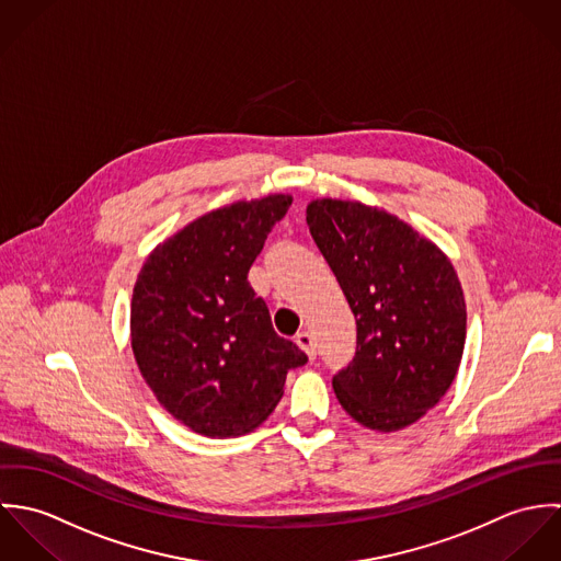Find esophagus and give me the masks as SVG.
Returning a JSON list of instances; mask_svg holds the SVG:
<instances>
[{"label": "esophagus", "mask_w": 561, "mask_h": 561, "mask_svg": "<svg viewBox=\"0 0 561 561\" xmlns=\"http://www.w3.org/2000/svg\"><path fill=\"white\" fill-rule=\"evenodd\" d=\"M296 343L307 352V356H309L311 360L318 356V345H316V339H313V334H311L309 330L298 332V334H296Z\"/></svg>", "instance_id": "1"}]
</instances>
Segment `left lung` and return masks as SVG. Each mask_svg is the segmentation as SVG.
I'll return each instance as SVG.
<instances>
[{"mask_svg": "<svg viewBox=\"0 0 561 561\" xmlns=\"http://www.w3.org/2000/svg\"><path fill=\"white\" fill-rule=\"evenodd\" d=\"M307 225L356 318V354L332 378L360 425L398 432L456 380L467 305L447 254L398 216L358 201L318 198Z\"/></svg>", "mask_w": 561, "mask_h": 561, "instance_id": "obj_1", "label": "left lung"}]
</instances>
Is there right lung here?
Listing matches in <instances>:
<instances>
[{
    "mask_svg": "<svg viewBox=\"0 0 561 561\" xmlns=\"http://www.w3.org/2000/svg\"><path fill=\"white\" fill-rule=\"evenodd\" d=\"M289 194L211 209L147 256L131 296V350L161 405L209 438L259 427L307 354L276 334L248 270Z\"/></svg>",
    "mask_w": 561,
    "mask_h": 561,
    "instance_id": "obj_1",
    "label": "right lung"
}]
</instances>
